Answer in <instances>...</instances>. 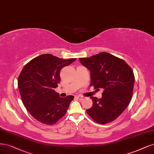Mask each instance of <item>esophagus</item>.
Segmentation results:
<instances>
[{"mask_svg":"<svg viewBox=\"0 0 154 154\" xmlns=\"http://www.w3.org/2000/svg\"><path fill=\"white\" fill-rule=\"evenodd\" d=\"M79 100H82V99H84V97L83 96H82V95H77V97H76Z\"/></svg>","mask_w":154,"mask_h":154,"instance_id":"obj_1","label":"esophagus"}]
</instances>
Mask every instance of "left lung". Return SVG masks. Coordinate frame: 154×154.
<instances>
[{
    "mask_svg": "<svg viewBox=\"0 0 154 154\" xmlns=\"http://www.w3.org/2000/svg\"><path fill=\"white\" fill-rule=\"evenodd\" d=\"M79 60L91 71L90 86L103 89L101 98L91 97L93 104L87 113L100 124L114 121L131 102L134 84L132 69L124 60L107 52Z\"/></svg>",
    "mask_w": 154,
    "mask_h": 154,
    "instance_id": "1",
    "label": "left lung"
}]
</instances>
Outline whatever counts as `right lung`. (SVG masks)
Instances as JSON below:
<instances>
[{
	"label": "right lung",
	"mask_w": 154,
	"mask_h": 154,
	"mask_svg": "<svg viewBox=\"0 0 154 154\" xmlns=\"http://www.w3.org/2000/svg\"><path fill=\"white\" fill-rule=\"evenodd\" d=\"M76 59L43 54L31 60L21 71L18 87L23 104L41 123L54 125L66 114L74 96L60 97L54 89L60 81V70Z\"/></svg>",
	"instance_id": "1"
}]
</instances>
